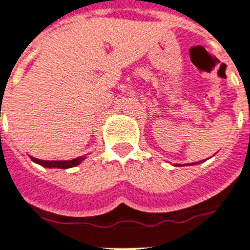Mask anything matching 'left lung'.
I'll list each match as a JSON object with an SVG mask.
<instances>
[{"label": "left lung", "mask_w": 250, "mask_h": 250, "mask_svg": "<svg viewBox=\"0 0 250 250\" xmlns=\"http://www.w3.org/2000/svg\"><path fill=\"white\" fill-rule=\"evenodd\" d=\"M197 164H198V162H197Z\"/></svg>", "instance_id": "left-lung-1"}]
</instances>
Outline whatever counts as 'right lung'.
I'll use <instances>...</instances> for the list:
<instances>
[{"label": "right lung", "mask_w": 250, "mask_h": 250, "mask_svg": "<svg viewBox=\"0 0 250 250\" xmlns=\"http://www.w3.org/2000/svg\"><path fill=\"white\" fill-rule=\"evenodd\" d=\"M31 160L36 164L41 165L44 167H57V168H70V167H74L76 165H79L82 161L84 160V157H79V158H75V160H70V161H41L37 160V158H32Z\"/></svg>", "instance_id": "right-lung-1"}]
</instances>
